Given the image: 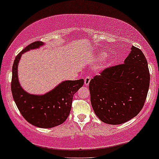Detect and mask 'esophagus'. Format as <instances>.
<instances>
[{
  "instance_id": "obj_1",
  "label": "esophagus",
  "mask_w": 159,
  "mask_h": 159,
  "mask_svg": "<svg viewBox=\"0 0 159 159\" xmlns=\"http://www.w3.org/2000/svg\"><path fill=\"white\" fill-rule=\"evenodd\" d=\"M90 80H91V77H90L89 76H87L86 78H85L84 80V83L86 86H89V82Z\"/></svg>"
}]
</instances>
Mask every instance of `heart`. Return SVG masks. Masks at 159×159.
<instances>
[{"label":"heart","instance_id":"1","mask_svg":"<svg viewBox=\"0 0 159 159\" xmlns=\"http://www.w3.org/2000/svg\"><path fill=\"white\" fill-rule=\"evenodd\" d=\"M104 54H102V55H101L100 57H103V56H104Z\"/></svg>","mask_w":159,"mask_h":159}]
</instances>
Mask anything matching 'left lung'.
<instances>
[{"label": "left lung", "mask_w": 159, "mask_h": 159, "mask_svg": "<svg viewBox=\"0 0 159 159\" xmlns=\"http://www.w3.org/2000/svg\"><path fill=\"white\" fill-rule=\"evenodd\" d=\"M150 74L143 52L132 46L124 63L104 69L89 83L90 99L97 117L117 125L140 112L147 97Z\"/></svg>", "instance_id": "obj_1"}]
</instances>
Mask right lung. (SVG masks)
<instances>
[{
    "label": "right lung",
    "instance_id": "obj_1",
    "mask_svg": "<svg viewBox=\"0 0 159 159\" xmlns=\"http://www.w3.org/2000/svg\"><path fill=\"white\" fill-rule=\"evenodd\" d=\"M42 45L43 42L40 41L32 42L16 56L12 68L11 91L20 114L30 124L41 128H52L66 120L72 107L73 95L83 86L84 80L64 81L43 95L25 93L19 83V61L23 53Z\"/></svg>",
    "mask_w": 159,
    "mask_h": 159
}]
</instances>
